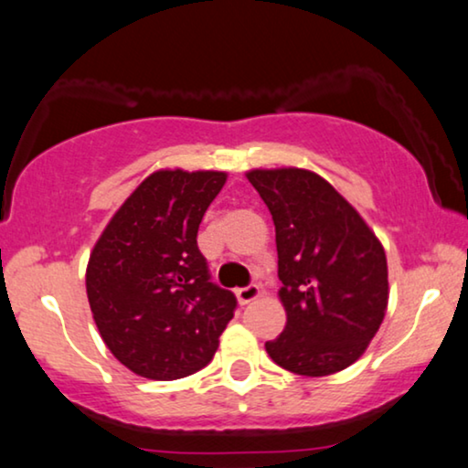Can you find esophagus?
<instances>
[{
	"label": "esophagus",
	"instance_id": "1",
	"mask_svg": "<svg viewBox=\"0 0 468 468\" xmlns=\"http://www.w3.org/2000/svg\"><path fill=\"white\" fill-rule=\"evenodd\" d=\"M235 294H237V301H239L241 305H246V303L254 301L256 297H259L261 288L256 286V284H248V286H243V288H237Z\"/></svg>",
	"mask_w": 468,
	"mask_h": 468
}]
</instances>
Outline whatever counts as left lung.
I'll return each instance as SVG.
<instances>
[{"label":"left lung","instance_id":"obj_1","mask_svg":"<svg viewBox=\"0 0 468 468\" xmlns=\"http://www.w3.org/2000/svg\"><path fill=\"white\" fill-rule=\"evenodd\" d=\"M248 180L273 216L286 326L265 350L286 371L322 378L350 367L388 305L381 243L360 214L307 169H254Z\"/></svg>","mask_w":468,"mask_h":468}]
</instances>
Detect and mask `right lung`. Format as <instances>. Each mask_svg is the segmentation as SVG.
Returning <instances> with one entry per match:
<instances>
[{"instance_id": "add662e5", "label": "right lung", "mask_w": 468, "mask_h": 468, "mask_svg": "<svg viewBox=\"0 0 468 468\" xmlns=\"http://www.w3.org/2000/svg\"><path fill=\"white\" fill-rule=\"evenodd\" d=\"M222 171L161 169L148 176L90 252L87 294L110 352L148 379H180L206 367L237 299L214 284L197 231Z\"/></svg>"}]
</instances>
